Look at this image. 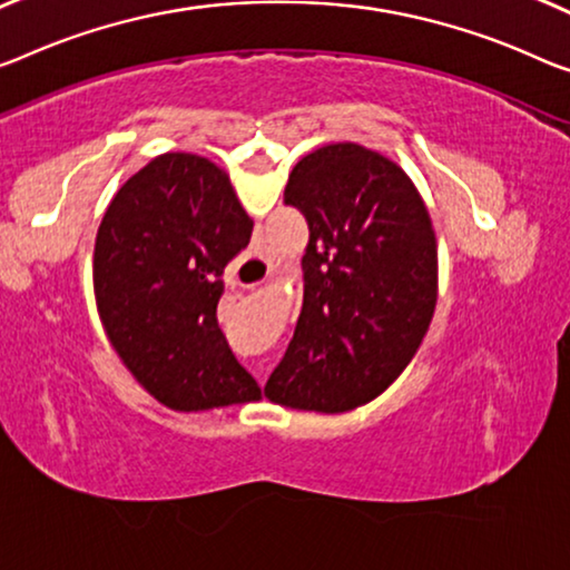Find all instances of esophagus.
I'll use <instances>...</instances> for the list:
<instances>
[{"label": "esophagus", "mask_w": 570, "mask_h": 570, "mask_svg": "<svg viewBox=\"0 0 570 570\" xmlns=\"http://www.w3.org/2000/svg\"><path fill=\"white\" fill-rule=\"evenodd\" d=\"M265 265H267V273H269V269L275 267V262H273V259H265Z\"/></svg>", "instance_id": "obj_1"}]
</instances>
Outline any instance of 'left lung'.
Listing matches in <instances>:
<instances>
[{
	"label": "left lung",
	"instance_id": "left-lung-1",
	"mask_svg": "<svg viewBox=\"0 0 570 570\" xmlns=\"http://www.w3.org/2000/svg\"><path fill=\"white\" fill-rule=\"evenodd\" d=\"M285 204L308 222L303 308L265 384L279 405L346 413L405 370L431 326L435 232L413 180L354 142L295 165Z\"/></svg>",
	"mask_w": 570,
	"mask_h": 570
}]
</instances>
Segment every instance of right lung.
<instances>
[{"mask_svg": "<svg viewBox=\"0 0 570 570\" xmlns=\"http://www.w3.org/2000/svg\"><path fill=\"white\" fill-rule=\"evenodd\" d=\"M252 218L212 160L168 153L135 173L104 214L94 249L96 305L137 382L173 410L259 397L216 305Z\"/></svg>", "mask_w": 570, "mask_h": 570, "instance_id": "obj_1", "label": "right lung"}]
</instances>
